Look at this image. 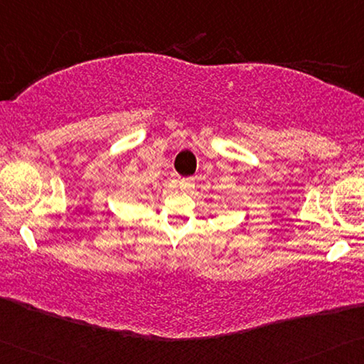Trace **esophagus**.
<instances>
[{
  "mask_svg": "<svg viewBox=\"0 0 364 364\" xmlns=\"http://www.w3.org/2000/svg\"><path fill=\"white\" fill-rule=\"evenodd\" d=\"M193 187H195V178L193 177H187V178H182V181H181V188L186 190V192L192 190Z\"/></svg>",
  "mask_w": 364,
  "mask_h": 364,
  "instance_id": "esophagus-1",
  "label": "esophagus"
}]
</instances>
